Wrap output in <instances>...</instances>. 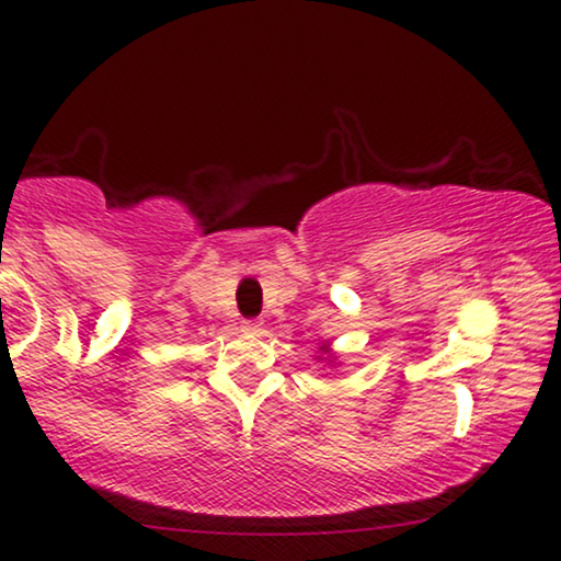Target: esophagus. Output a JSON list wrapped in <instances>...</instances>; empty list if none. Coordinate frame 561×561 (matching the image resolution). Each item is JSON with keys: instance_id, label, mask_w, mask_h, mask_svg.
<instances>
[{"instance_id": "obj_1", "label": "esophagus", "mask_w": 561, "mask_h": 561, "mask_svg": "<svg viewBox=\"0 0 561 561\" xmlns=\"http://www.w3.org/2000/svg\"><path fill=\"white\" fill-rule=\"evenodd\" d=\"M242 332L259 334L261 332V321H242Z\"/></svg>"}]
</instances>
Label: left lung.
I'll list each match as a JSON object with an SVG mask.
<instances>
[{
    "instance_id": "1",
    "label": "left lung",
    "mask_w": 561,
    "mask_h": 561,
    "mask_svg": "<svg viewBox=\"0 0 561 561\" xmlns=\"http://www.w3.org/2000/svg\"><path fill=\"white\" fill-rule=\"evenodd\" d=\"M316 360H323V363H336V355H334V350H332V342H321L319 345V355H316Z\"/></svg>"
}]
</instances>
